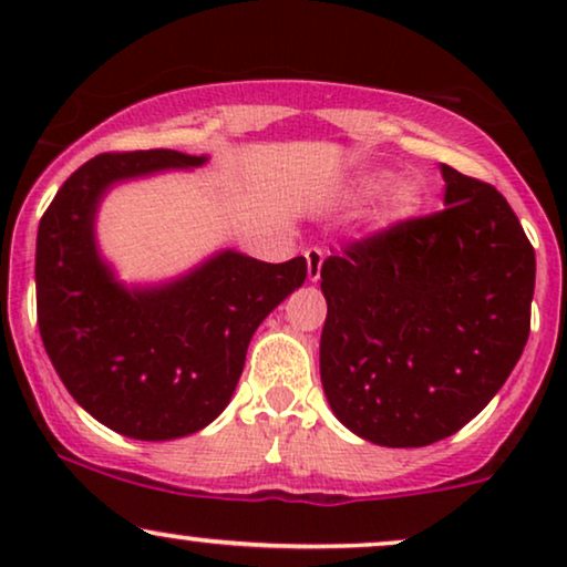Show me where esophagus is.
<instances>
[{
  "label": "esophagus",
  "instance_id": "1",
  "mask_svg": "<svg viewBox=\"0 0 567 567\" xmlns=\"http://www.w3.org/2000/svg\"><path fill=\"white\" fill-rule=\"evenodd\" d=\"M307 258V276L309 281H320V270H322V262H324V250L322 247H309V250L305 252Z\"/></svg>",
  "mask_w": 567,
  "mask_h": 567
}]
</instances>
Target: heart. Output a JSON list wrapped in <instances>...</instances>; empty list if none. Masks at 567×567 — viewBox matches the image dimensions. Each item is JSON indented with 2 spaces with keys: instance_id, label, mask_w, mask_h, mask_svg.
I'll use <instances>...</instances> for the list:
<instances>
[{
  "instance_id": "b5f03b06",
  "label": "heart",
  "mask_w": 567,
  "mask_h": 567,
  "mask_svg": "<svg viewBox=\"0 0 567 567\" xmlns=\"http://www.w3.org/2000/svg\"><path fill=\"white\" fill-rule=\"evenodd\" d=\"M386 183L384 173H363L353 181L351 188H348V196H367V193L382 188ZM421 190L413 181H392L390 185H384L382 196H379V206H377V219L382 224H398L405 221L410 216L417 214L421 208Z\"/></svg>"
}]
</instances>
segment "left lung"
<instances>
[{"label": "left lung", "instance_id": "8db88e82", "mask_svg": "<svg viewBox=\"0 0 567 567\" xmlns=\"http://www.w3.org/2000/svg\"><path fill=\"white\" fill-rule=\"evenodd\" d=\"M439 214L322 262L320 377L332 413L379 446L452 436L495 398L529 338L534 247L493 185L441 165Z\"/></svg>", "mask_w": 567, "mask_h": 567}]
</instances>
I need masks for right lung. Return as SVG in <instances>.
<instances>
[{
	"label": "right lung",
	"mask_w": 567,
	"mask_h": 567,
	"mask_svg": "<svg viewBox=\"0 0 567 567\" xmlns=\"http://www.w3.org/2000/svg\"><path fill=\"white\" fill-rule=\"evenodd\" d=\"M175 150L97 154L38 224L35 299L45 353L69 394L115 433L169 441L229 405L258 324L299 289L307 260L221 250L165 284L126 286L95 237L115 183L206 165Z\"/></svg>",
	"instance_id": "right-lung-1"
}]
</instances>
